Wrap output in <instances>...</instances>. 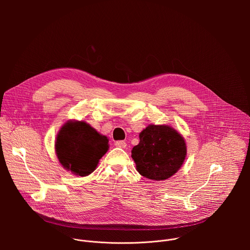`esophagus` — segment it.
Wrapping results in <instances>:
<instances>
[{
	"label": "esophagus",
	"instance_id": "esophagus-1",
	"mask_svg": "<svg viewBox=\"0 0 250 250\" xmlns=\"http://www.w3.org/2000/svg\"><path fill=\"white\" fill-rule=\"evenodd\" d=\"M115 146L117 147H120V148H125L126 144H125V141H124V140H118V141L115 142Z\"/></svg>",
	"mask_w": 250,
	"mask_h": 250
}]
</instances>
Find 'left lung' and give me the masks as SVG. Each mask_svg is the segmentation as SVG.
<instances>
[{
    "label": "left lung",
    "instance_id": "1",
    "mask_svg": "<svg viewBox=\"0 0 250 250\" xmlns=\"http://www.w3.org/2000/svg\"><path fill=\"white\" fill-rule=\"evenodd\" d=\"M187 147L183 136L167 125H149L139 133L131 157L140 175L150 180L168 179L184 163Z\"/></svg>",
    "mask_w": 250,
    "mask_h": 250
}]
</instances>
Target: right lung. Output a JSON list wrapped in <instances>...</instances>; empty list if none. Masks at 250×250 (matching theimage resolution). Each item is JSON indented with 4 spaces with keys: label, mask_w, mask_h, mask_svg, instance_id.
Segmentation results:
<instances>
[{
    "label": "right lung",
    "mask_w": 250,
    "mask_h": 250,
    "mask_svg": "<svg viewBox=\"0 0 250 250\" xmlns=\"http://www.w3.org/2000/svg\"><path fill=\"white\" fill-rule=\"evenodd\" d=\"M109 149V139L85 122L68 121L60 128L55 152L60 164L78 176H88Z\"/></svg>",
    "instance_id": "obj_1"
}]
</instances>
